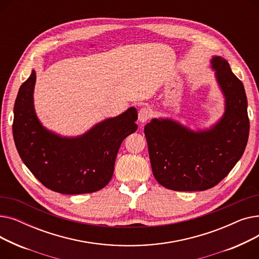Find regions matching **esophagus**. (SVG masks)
I'll return each instance as SVG.
<instances>
[{"mask_svg": "<svg viewBox=\"0 0 259 259\" xmlns=\"http://www.w3.org/2000/svg\"><path fill=\"white\" fill-rule=\"evenodd\" d=\"M151 116H152V111L150 110V109L142 108L139 111V120H140V122H142V124L148 121L149 118H150Z\"/></svg>", "mask_w": 259, "mask_h": 259, "instance_id": "obj_1", "label": "esophagus"}]
</instances>
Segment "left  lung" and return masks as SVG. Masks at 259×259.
<instances>
[{
  "label": "left lung",
  "mask_w": 259,
  "mask_h": 259,
  "mask_svg": "<svg viewBox=\"0 0 259 259\" xmlns=\"http://www.w3.org/2000/svg\"><path fill=\"white\" fill-rule=\"evenodd\" d=\"M211 68L225 98V112L210 129L194 131L171 118H153L145 126L152 172L174 191H203L233 169L246 149L250 121L241 80L222 57Z\"/></svg>",
  "instance_id": "left-lung-1"
}]
</instances>
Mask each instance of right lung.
Here are the masks:
<instances>
[{"label":"right lung","mask_w":259,"mask_h":259,"mask_svg":"<svg viewBox=\"0 0 259 259\" xmlns=\"http://www.w3.org/2000/svg\"><path fill=\"white\" fill-rule=\"evenodd\" d=\"M36 74L21 85L13 108L12 133L26 167L46 188L62 194L92 193L110 182L118 149L138 130L134 107L106 118L75 138L49 131L38 120L33 105Z\"/></svg>","instance_id":"add662e5"}]
</instances>
